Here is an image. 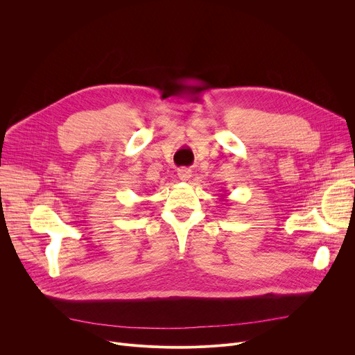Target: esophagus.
I'll list each match as a JSON object with an SVG mask.
<instances>
[{
  "mask_svg": "<svg viewBox=\"0 0 355 355\" xmlns=\"http://www.w3.org/2000/svg\"><path fill=\"white\" fill-rule=\"evenodd\" d=\"M177 175L181 181H189L191 178V170H190V168H185V166L178 168Z\"/></svg>",
  "mask_w": 355,
  "mask_h": 355,
  "instance_id": "1",
  "label": "esophagus"
}]
</instances>
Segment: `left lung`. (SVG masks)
<instances>
[{"label":"left lung","mask_w":355,"mask_h":355,"mask_svg":"<svg viewBox=\"0 0 355 355\" xmlns=\"http://www.w3.org/2000/svg\"><path fill=\"white\" fill-rule=\"evenodd\" d=\"M221 198H225V196H223V197H221Z\"/></svg>","instance_id":"1"}]
</instances>
